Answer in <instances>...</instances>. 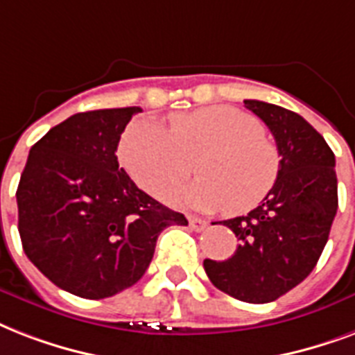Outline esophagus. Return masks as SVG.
Wrapping results in <instances>:
<instances>
[{
  "label": "esophagus",
  "mask_w": 355,
  "mask_h": 355,
  "mask_svg": "<svg viewBox=\"0 0 355 355\" xmlns=\"http://www.w3.org/2000/svg\"><path fill=\"white\" fill-rule=\"evenodd\" d=\"M189 226L194 230V232H203L207 227V222L202 220V218H196V216H189Z\"/></svg>",
  "instance_id": "esophagus-1"
}]
</instances>
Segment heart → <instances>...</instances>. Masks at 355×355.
Listing matches in <instances>:
<instances>
[{
  "mask_svg": "<svg viewBox=\"0 0 355 355\" xmlns=\"http://www.w3.org/2000/svg\"><path fill=\"white\" fill-rule=\"evenodd\" d=\"M122 164L137 185L155 198L175 191L196 166L200 180L172 196L194 209L244 215L274 189L282 168L279 150L266 139L265 123L227 105L203 107L170 116L168 131L153 120H137L120 142Z\"/></svg>",
  "mask_w": 355,
  "mask_h": 355,
  "instance_id": "heart-1",
  "label": "heart"
}]
</instances>
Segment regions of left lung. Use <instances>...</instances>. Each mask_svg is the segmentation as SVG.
<instances>
[{
  "instance_id": "left-lung-1",
  "label": "left lung",
  "mask_w": 355,
  "mask_h": 355,
  "mask_svg": "<svg viewBox=\"0 0 355 355\" xmlns=\"http://www.w3.org/2000/svg\"><path fill=\"white\" fill-rule=\"evenodd\" d=\"M274 135L282 168L274 189L246 216L224 220L239 246L226 261H203L216 289L250 304L274 302L306 279L337 213L335 155L300 114L244 100Z\"/></svg>"
}]
</instances>
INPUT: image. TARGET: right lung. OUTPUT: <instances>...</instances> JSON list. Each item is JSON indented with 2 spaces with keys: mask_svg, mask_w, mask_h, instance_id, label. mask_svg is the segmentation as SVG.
Segmentation results:
<instances>
[{
  "mask_svg": "<svg viewBox=\"0 0 355 355\" xmlns=\"http://www.w3.org/2000/svg\"><path fill=\"white\" fill-rule=\"evenodd\" d=\"M137 112L140 107L73 114L31 148L21 172L24 252L49 282L81 298L100 300L135 285L159 233L189 224L118 168L120 135Z\"/></svg>",
  "mask_w": 355,
  "mask_h": 355,
  "instance_id": "obj_1",
  "label": "right lung"
}]
</instances>
